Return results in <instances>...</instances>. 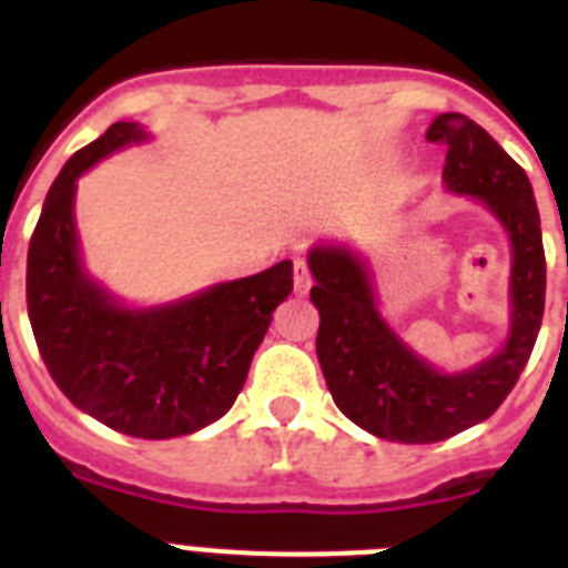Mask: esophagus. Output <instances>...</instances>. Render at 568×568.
Here are the masks:
<instances>
[{"instance_id": "obj_1", "label": "esophagus", "mask_w": 568, "mask_h": 568, "mask_svg": "<svg viewBox=\"0 0 568 568\" xmlns=\"http://www.w3.org/2000/svg\"><path fill=\"white\" fill-rule=\"evenodd\" d=\"M312 285V274H310V265H306V258L303 256H294V292L297 294H306Z\"/></svg>"}]
</instances>
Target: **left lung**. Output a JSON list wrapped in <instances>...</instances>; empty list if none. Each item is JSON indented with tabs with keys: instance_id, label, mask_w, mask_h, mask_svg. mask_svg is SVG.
<instances>
[{
	"instance_id": "8db88e82",
	"label": "left lung",
	"mask_w": 568,
	"mask_h": 568,
	"mask_svg": "<svg viewBox=\"0 0 568 568\" xmlns=\"http://www.w3.org/2000/svg\"><path fill=\"white\" fill-rule=\"evenodd\" d=\"M427 141L448 150L445 189L480 200L510 235V333L498 354L466 372L433 368L383 321L363 258L342 244L310 250V297L321 315L315 351L329 395L363 430L406 445L486 422L525 372L546 310V250L528 173L457 111L433 120Z\"/></svg>"
}]
</instances>
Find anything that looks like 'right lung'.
Segmentation results:
<instances>
[{
  "label": "right lung",
  "instance_id": "obj_1",
  "mask_svg": "<svg viewBox=\"0 0 568 568\" xmlns=\"http://www.w3.org/2000/svg\"><path fill=\"white\" fill-rule=\"evenodd\" d=\"M141 141L144 129L120 120L61 168L31 232L26 303L47 372L70 404L126 436L173 439L203 430L235 404L294 280L283 258L153 310L120 306L93 283L75 239V180Z\"/></svg>",
  "mask_w": 568,
  "mask_h": 568
}]
</instances>
